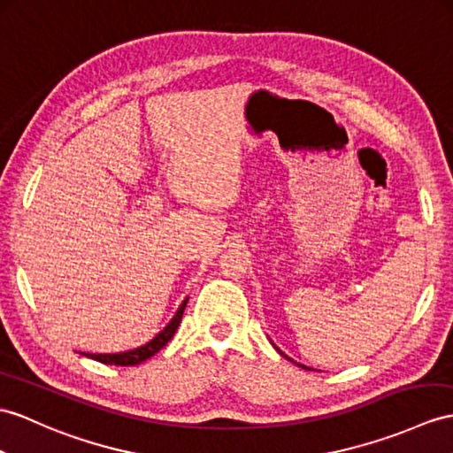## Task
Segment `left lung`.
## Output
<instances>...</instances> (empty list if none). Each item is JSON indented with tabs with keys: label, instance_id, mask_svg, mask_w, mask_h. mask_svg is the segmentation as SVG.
I'll use <instances>...</instances> for the list:
<instances>
[{
	"label": "left lung",
	"instance_id": "8db88e82",
	"mask_svg": "<svg viewBox=\"0 0 453 453\" xmlns=\"http://www.w3.org/2000/svg\"><path fill=\"white\" fill-rule=\"evenodd\" d=\"M280 351V349H279ZM297 367H303V369H310V367H305V365H302V363H297Z\"/></svg>",
	"mask_w": 453,
	"mask_h": 453
}]
</instances>
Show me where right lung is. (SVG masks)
<instances>
[{"mask_svg": "<svg viewBox=\"0 0 453 453\" xmlns=\"http://www.w3.org/2000/svg\"><path fill=\"white\" fill-rule=\"evenodd\" d=\"M188 303V297L180 303L179 310H176L174 317L169 321V325L165 326L159 334L153 336L148 344H143L136 349H128V351H120V354H82L92 357L99 363H105V365H120V367H130V365H138V363L150 359L151 356H156L157 351L167 344V342L174 336L176 328H179L180 321H182V313H184V307Z\"/></svg>", "mask_w": 453, "mask_h": 453, "instance_id": "obj_1", "label": "right lung"}]
</instances>
